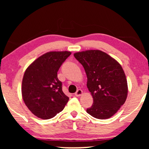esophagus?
Listing matches in <instances>:
<instances>
[{
  "instance_id": "obj_1",
  "label": "esophagus",
  "mask_w": 149,
  "mask_h": 149,
  "mask_svg": "<svg viewBox=\"0 0 149 149\" xmlns=\"http://www.w3.org/2000/svg\"><path fill=\"white\" fill-rule=\"evenodd\" d=\"M82 93H83V91L81 90V89H79L76 91V93H75L74 95H76L77 97H79V96H80V95H82Z\"/></svg>"
}]
</instances>
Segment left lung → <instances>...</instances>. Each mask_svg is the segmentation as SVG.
Here are the masks:
<instances>
[{
  "instance_id": "obj_1",
  "label": "left lung",
  "mask_w": 149,
  "mask_h": 149,
  "mask_svg": "<svg viewBox=\"0 0 149 149\" xmlns=\"http://www.w3.org/2000/svg\"><path fill=\"white\" fill-rule=\"evenodd\" d=\"M74 56L85 69L87 88L93 99L87 113L96 119L111 117L125 103L127 95V79L121 66L100 50L77 52Z\"/></svg>"
}]
</instances>
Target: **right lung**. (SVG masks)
Here are the masks:
<instances>
[{"label":"right lung","instance_id":"obj_1","mask_svg":"<svg viewBox=\"0 0 149 149\" xmlns=\"http://www.w3.org/2000/svg\"><path fill=\"white\" fill-rule=\"evenodd\" d=\"M70 52L46 53L34 61L22 80V97L28 109L38 118L49 119L64 109L69 97L62 91L58 71Z\"/></svg>","mask_w":149,"mask_h":149}]
</instances>
